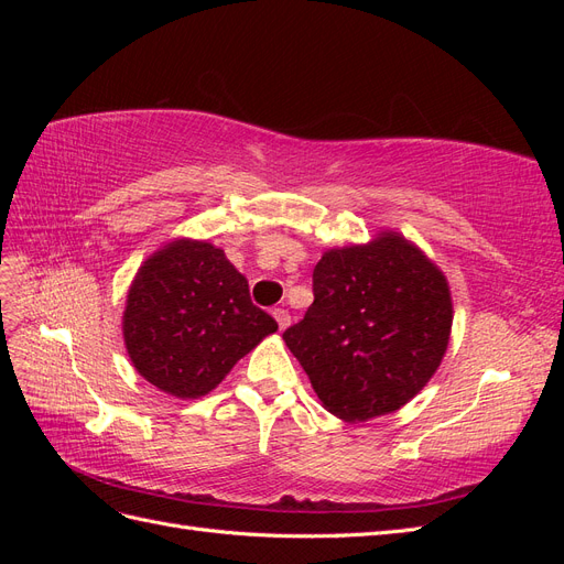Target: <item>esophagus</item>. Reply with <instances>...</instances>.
<instances>
[{"label": "esophagus", "instance_id": "esophagus-1", "mask_svg": "<svg viewBox=\"0 0 564 564\" xmlns=\"http://www.w3.org/2000/svg\"><path fill=\"white\" fill-rule=\"evenodd\" d=\"M272 317L278 319L280 329H286L289 322H292V315H289V311H284V308H275V311H272Z\"/></svg>", "mask_w": 564, "mask_h": 564}]
</instances>
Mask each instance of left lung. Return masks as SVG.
Here are the masks:
<instances>
[{"label": "left lung", "mask_w": 564, "mask_h": 564, "mask_svg": "<svg viewBox=\"0 0 564 564\" xmlns=\"http://www.w3.org/2000/svg\"><path fill=\"white\" fill-rule=\"evenodd\" d=\"M313 296L282 338L338 419L395 412L440 367L452 329L449 286L404 237L327 251L313 270Z\"/></svg>", "instance_id": "8db88e82"}]
</instances>
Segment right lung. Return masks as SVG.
<instances>
[{
	"label": "right lung",
	"instance_id": "add662e5",
	"mask_svg": "<svg viewBox=\"0 0 564 564\" xmlns=\"http://www.w3.org/2000/svg\"><path fill=\"white\" fill-rule=\"evenodd\" d=\"M278 322L251 303L245 275L209 242L176 240L135 275L124 311L133 367L174 398L207 395Z\"/></svg>",
	"mask_w": 564,
	"mask_h": 564
}]
</instances>
